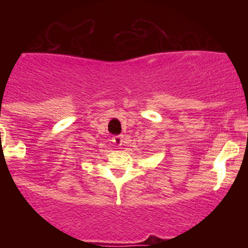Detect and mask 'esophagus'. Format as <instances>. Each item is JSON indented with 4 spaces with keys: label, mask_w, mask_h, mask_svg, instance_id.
Segmentation results:
<instances>
[{
    "label": "esophagus",
    "mask_w": 248,
    "mask_h": 248,
    "mask_svg": "<svg viewBox=\"0 0 248 248\" xmlns=\"http://www.w3.org/2000/svg\"><path fill=\"white\" fill-rule=\"evenodd\" d=\"M112 141H114V144L116 145V146H121L122 142H124V137L122 136L112 137Z\"/></svg>",
    "instance_id": "34e87169"
}]
</instances>
